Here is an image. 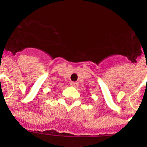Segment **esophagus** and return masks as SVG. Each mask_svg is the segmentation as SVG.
Here are the masks:
<instances>
[{
	"label": "esophagus",
	"instance_id": "esophagus-1",
	"mask_svg": "<svg viewBox=\"0 0 147 147\" xmlns=\"http://www.w3.org/2000/svg\"><path fill=\"white\" fill-rule=\"evenodd\" d=\"M70 85L76 88V87L78 86V82H70Z\"/></svg>",
	"mask_w": 147,
	"mask_h": 147
}]
</instances>
